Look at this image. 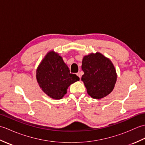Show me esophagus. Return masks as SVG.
Instances as JSON below:
<instances>
[{
    "mask_svg": "<svg viewBox=\"0 0 145 145\" xmlns=\"http://www.w3.org/2000/svg\"><path fill=\"white\" fill-rule=\"evenodd\" d=\"M76 75H77L80 78H81V74H80V72H78L77 73H76Z\"/></svg>",
    "mask_w": 145,
    "mask_h": 145,
    "instance_id": "esophagus-1",
    "label": "esophagus"
}]
</instances>
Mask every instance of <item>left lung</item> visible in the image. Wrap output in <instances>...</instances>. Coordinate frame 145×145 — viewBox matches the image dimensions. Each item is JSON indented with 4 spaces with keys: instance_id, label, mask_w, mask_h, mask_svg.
Masks as SVG:
<instances>
[{
    "instance_id": "1",
    "label": "left lung",
    "mask_w": 145,
    "mask_h": 145,
    "mask_svg": "<svg viewBox=\"0 0 145 145\" xmlns=\"http://www.w3.org/2000/svg\"><path fill=\"white\" fill-rule=\"evenodd\" d=\"M82 69L84 72L82 80L91 98L101 99L112 91L117 77L108 58L98 52L88 55L83 58Z\"/></svg>"
}]
</instances>
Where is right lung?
<instances>
[{
    "label": "right lung",
    "mask_w": 145,
    "mask_h": 145,
    "mask_svg": "<svg viewBox=\"0 0 145 145\" xmlns=\"http://www.w3.org/2000/svg\"><path fill=\"white\" fill-rule=\"evenodd\" d=\"M37 80L42 90L54 99H61L68 87L80 80L70 70L59 55L49 52L37 70Z\"/></svg>",
    "instance_id": "right-lung-1"
}]
</instances>
